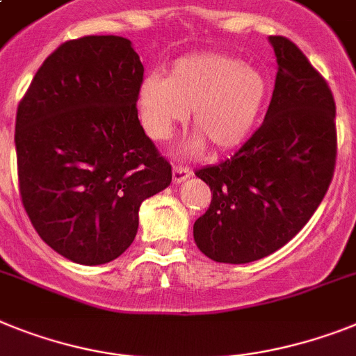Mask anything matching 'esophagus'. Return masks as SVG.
I'll use <instances>...</instances> for the list:
<instances>
[{
	"label": "esophagus",
	"mask_w": 356,
	"mask_h": 356,
	"mask_svg": "<svg viewBox=\"0 0 356 356\" xmlns=\"http://www.w3.org/2000/svg\"><path fill=\"white\" fill-rule=\"evenodd\" d=\"M192 175V172L188 168H184V166H179V164H175L172 170V177H173V184H181L183 181H186L188 177Z\"/></svg>",
	"instance_id": "34e87169"
}]
</instances>
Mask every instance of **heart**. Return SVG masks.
Wrapping results in <instances>:
<instances>
[{
  "mask_svg": "<svg viewBox=\"0 0 356 356\" xmlns=\"http://www.w3.org/2000/svg\"><path fill=\"white\" fill-rule=\"evenodd\" d=\"M270 85L259 68L224 54L179 58L168 77L148 74L137 88V108L145 132L166 141L192 110L195 136L181 148L199 155L206 141L220 152L243 146L261 124Z\"/></svg>",
  "mask_w": 356,
  "mask_h": 356,
  "instance_id": "1",
  "label": "heart"
}]
</instances>
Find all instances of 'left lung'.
I'll return each mask as SVG.
<instances>
[{
  "label": "left lung",
  "mask_w": 356,
  "mask_h": 356,
  "mask_svg": "<svg viewBox=\"0 0 356 356\" xmlns=\"http://www.w3.org/2000/svg\"><path fill=\"white\" fill-rule=\"evenodd\" d=\"M277 77L262 127L241 150L195 175L211 190L193 224L197 248L224 264L277 252L312 219L330 188L337 157L335 101L297 44L270 35Z\"/></svg>",
  "instance_id": "obj_1"
}]
</instances>
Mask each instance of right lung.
I'll use <instances>...</instances> for the list:
<instances>
[{"label": "right lung", "mask_w": 356, "mask_h": 356, "mask_svg": "<svg viewBox=\"0 0 356 356\" xmlns=\"http://www.w3.org/2000/svg\"><path fill=\"white\" fill-rule=\"evenodd\" d=\"M143 72L130 40L85 35L44 59L17 106L21 201L44 243L77 264L127 252L141 202L172 183L137 118Z\"/></svg>", "instance_id": "1"}]
</instances>
